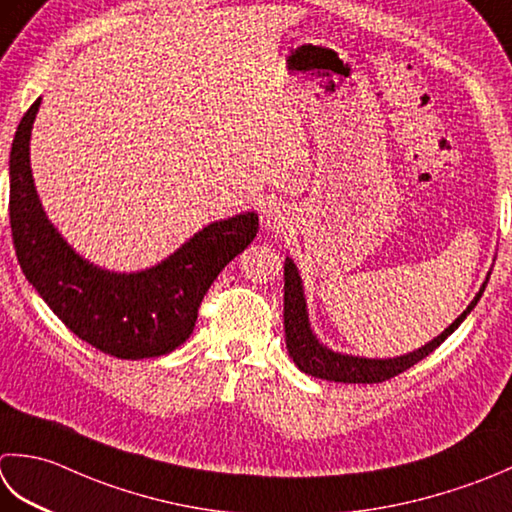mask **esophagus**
Listing matches in <instances>:
<instances>
[{
	"mask_svg": "<svg viewBox=\"0 0 512 512\" xmlns=\"http://www.w3.org/2000/svg\"><path fill=\"white\" fill-rule=\"evenodd\" d=\"M286 224H288V213H286L284 206L270 204L264 210V226L268 230H282Z\"/></svg>",
	"mask_w": 512,
	"mask_h": 512,
	"instance_id": "esophagus-1",
	"label": "esophagus"
}]
</instances>
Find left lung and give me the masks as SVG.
<instances>
[{
	"label": "left lung",
	"instance_id": "obj_1",
	"mask_svg": "<svg viewBox=\"0 0 512 512\" xmlns=\"http://www.w3.org/2000/svg\"><path fill=\"white\" fill-rule=\"evenodd\" d=\"M486 282L479 288L473 302L466 306V310L459 315L453 324H450L442 335L430 339L428 344L422 348L413 350V353L399 355V357H388V359H370V357H359V355H346L337 353V350H330L319 342L317 335L310 328L308 319V306H306V295H304V284L302 277H299V270L290 257L284 262V330H286V348L288 355L293 359L295 366L302 370V373L310 377L326 379V382H342V384H379L386 382V379L404 373L406 368L415 366L428 357L433 350L444 342L448 335H453L459 328V324L470 315L479 302V297L484 295Z\"/></svg>",
	"mask_w": 512,
	"mask_h": 512
}]
</instances>
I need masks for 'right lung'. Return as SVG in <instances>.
<instances>
[{
  "mask_svg": "<svg viewBox=\"0 0 512 512\" xmlns=\"http://www.w3.org/2000/svg\"><path fill=\"white\" fill-rule=\"evenodd\" d=\"M42 97L26 110L10 148V230L24 275L50 310L106 355L146 359L182 346L197 322L206 290L224 266L253 242L257 213L204 226L162 262L115 273L88 262L50 224L30 170V133Z\"/></svg>",
  "mask_w": 512,
  "mask_h": 512,
  "instance_id": "add662e5",
  "label": "right lung"
}]
</instances>
